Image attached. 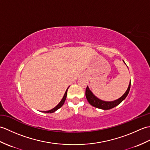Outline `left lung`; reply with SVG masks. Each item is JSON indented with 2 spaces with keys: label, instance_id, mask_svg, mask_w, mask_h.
<instances>
[{
  "label": "left lung",
  "instance_id": "8db88e82",
  "mask_svg": "<svg viewBox=\"0 0 150 150\" xmlns=\"http://www.w3.org/2000/svg\"><path fill=\"white\" fill-rule=\"evenodd\" d=\"M130 86H131V81L129 82L128 88L127 89L126 91L124 93L122 96L113 101H104L99 99V98H98L97 97L95 96L93 93H92L91 90L89 89L88 86H87L86 90V97L88 103H90L91 106L104 110H110L111 108L118 106V105L120 104L124 99H125L126 97L128 96V95L129 93Z\"/></svg>",
  "mask_w": 150,
  "mask_h": 150
}]
</instances>
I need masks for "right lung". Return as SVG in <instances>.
I'll return each instance as SVG.
<instances>
[{
  "mask_svg": "<svg viewBox=\"0 0 150 150\" xmlns=\"http://www.w3.org/2000/svg\"><path fill=\"white\" fill-rule=\"evenodd\" d=\"M69 87L67 88V90H66V92H65V93H64V96H63V98H62V100H60V103L57 105V106L54 108H53V109H52V110H49V111H43L44 113H53V112H55V111H57V110L58 109H59L60 108H61L62 106V105L64 104V102H65V100H66V96H67V91H68V88H69Z\"/></svg>",
  "mask_w": 150,
  "mask_h": 150,
  "instance_id": "right-lung-1",
  "label": "right lung"
}]
</instances>
